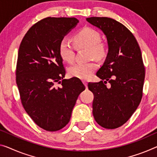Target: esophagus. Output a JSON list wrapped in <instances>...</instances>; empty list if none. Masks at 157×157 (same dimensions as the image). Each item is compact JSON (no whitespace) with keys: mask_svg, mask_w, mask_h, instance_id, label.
<instances>
[{"mask_svg":"<svg viewBox=\"0 0 157 157\" xmlns=\"http://www.w3.org/2000/svg\"><path fill=\"white\" fill-rule=\"evenodd\" d=\"M83 83L84 85H85V86L86 87V88H88V83H87L86 81H83Z\"/></svg>","mask_w":157,"mask_h":157,"instance_id":"34e87169","label":"esophagus"}]
</instances>
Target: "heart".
Masks as SVG:
<instances>
[{
    "instance_id": "b5f03b06",
    "label": "heart",
    "mask_w": 157,
    "mask_h": 157,
    "mask_svg": "<svg viewBox=\"0 0 157 157\" xmlns=\"http://www.w3.org/2000/svg\"><path fill=\"white\" fill-rule=\"evenodd\" d=\"M100 40L98 31L93 28L83 27L74 37V43L78 49L88 50V59H103L108 54V46L105 42ZM59 53L64 61L71 63L74 59V49L69 39L64 38L59 43ZM98 68L95 62L86 64H77L69 67V74L72 77L87 80Z\"/></svg>"
}]
</instances>
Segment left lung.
Listing matches in <instances>:
<instances>
[{
    "label": "left lung",
    "instance_id": "8db88e82",
    "mask_svg": "<svg viewBox=\"0 0 157 157\" xmlns=\"http://www.w3.org/2000/svg\"><path fill=\"white\" fill-rule=\"evenodd\" d=\"M86 20L102 31L108 43L107 57L96 74L102 81L88 85L94 95L93 114L100 126L114 129L131 118L143 97L145 71L141 50L133 34L119 21L97 17Z\"/></svg>",
    "mask_w": 157,
    "mask_h": 157
}]
</instances>
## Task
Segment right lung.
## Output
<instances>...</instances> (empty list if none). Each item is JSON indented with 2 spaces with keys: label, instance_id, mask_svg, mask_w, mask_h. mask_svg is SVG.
Returning a JSON list of instances; mask_svg holds the SVG:
<instances>
[{
  "label": "right lung",
  "instance_id": "right-lung-1",
  "mask_svg": "<svg viewBox=\"0 0 157 157\" xmlns=\"http://www.w3.org/2000/svg\"><path fill=\"white\" fill-rule=\"evenodd\" d=\"M78 21L74 17L43 19L29 29L19 48L16 83L21 104L45 131H59L68 124L86 88L79 78L64 79L66 71L59 53L60 41Z\"/></svg>",
  "mask_w": 157,
  "mask_h": 157
}]
</instances>
